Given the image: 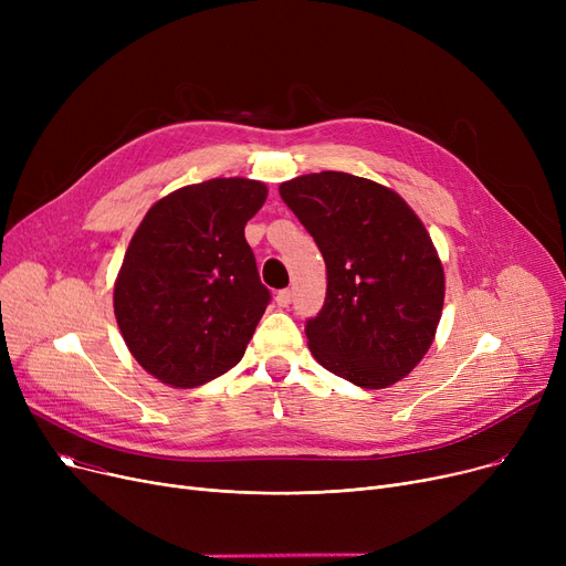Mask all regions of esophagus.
Here are the masks:
<instances>
[{
  "mask_svg": "<svg viewBox=\"0 0 566 566\" xmlns=\"http://www.w3.org/2000/svg\"><path fill=\"white\" fill-rule=\"evenodd\" d=\"M291 298H293V293H291L289 289H282V291H277V295H275V303H277L280 307H289V305H291Z\"/></svg>",
  "mask_w": 566,
  "mask_h": 566,
  "instance_id": "obj_1",
  "label": "esophagus"
}]
</instances>
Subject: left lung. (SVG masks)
<instances>
[{"instance_id":"8db88e82","label":"left lung","mask_w":566,"mask_h":566,"mask_svg":"<svg viewBox=\"0 0 566 566\" xmlns=\"http://www.w3.org/2000/svg\"><path fill=\"white\" fill-rule=\"evenodd\" d=\"M280 195L328 273L325 303L305 323L314 358L367 390L408 376L433 342L444 301L420 218L390 188L344 171L291 178Z\"/></svg>"}]
</instances>
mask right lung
I'll return each mask as SVG.
<instances>
[{"instance_id": "right-lung-1", "label": "right lung", "mask_w": 566, "mask_h": 566, "mask_svg": "<svg viewBox=\"0 0 566 566\" xmlns=\"http://www.w3.org/2000/svg\"><path fill=\"white\" fill-rule=\"evenodd\" d=\"M268 188L211 178L156 201L114 284V314L133 358L171 388H197L241 363L271 291L245 241Z\"/></svg>"}]
</instances>
